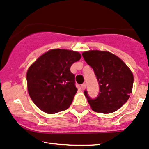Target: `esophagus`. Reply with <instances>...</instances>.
Masks as SVG:
<instances>
[{"label":"esophagus","mask_w":149,"mask_h":149,"mask_svg":"<svg viewBox=\"0 0 149 149\" xmlns=\"http://www.w3.org/2000/svg\"><path fill=\"white\" fill-rule=\"evenodd\" d=\"M81 86V88H82V89L84 90V89H85V88H86V84L84 83V84H82V85Z\"/></svg>","instance_id":"34e87169"}]
</instances>
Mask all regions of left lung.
Masks as SVG:
<instances>
[{
    "mask_svg": "<svg viewBox=\"0 0 149 149\" xmlns=\"http://www.w3.org/2000/svg\"><path fill=\"white\" fill-rule=\"evenodd\" d=\"M82 55L94 70L100 86V92L95 99L90 98L87 91L84 92L91 109L104 114L119 109L132 92L131 70L120 58L107 51H86Z\"/></svg>",
    "mask_w": 149,
    "mask_h": 149,
    "instance_id": "left-lung-1",
    "label": "left lung"
}]
</instances>
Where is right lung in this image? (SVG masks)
Here are the masks:
<instances>
[{"label":"right lung","instance_id":"1","mask_svg":"<svg viewBox=\"0 0 149 149\" xmlns=\"http://www.w3.org/2000/svg\"><path fill=\"white\" fill-rule=\"evenodd\" d=\"M81 58L76 51L52 49L30 66L26 73L28 92L39 109L54 114L70 107L78 90L70 68Z\"/></svg>","mask_w":149,"mask_h":149}]
</instances>
